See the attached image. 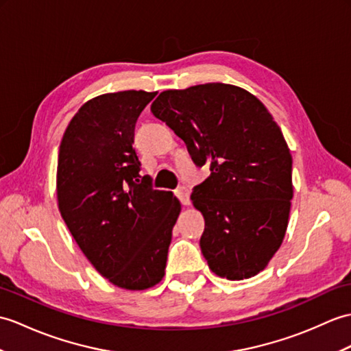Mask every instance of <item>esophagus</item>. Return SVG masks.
<instances>
[{
  "label": "esophagus",
  "instance_id": "esophagus-1",
  "mask_svg": "<svg viewBox=\"0 0 351 351\" xmlns=\"http://www.w3.org/2000/svg\"><path fill=\"white\" fill-rule=\"evenodd\" d=\"M176 195H178V199L181 200V203L182 205H190V191H189V189H186V186H179V189L176 190Z\"/></svg>",
  "mask_w": 351,
  "mask_h": 351
}]
</instances>
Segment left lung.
<instances>
[{
  "label": "left lung",
  "mask_w": 351,
  "mask_h": 351,
  "mask_svg": "<svg viewBox=\"0 0 351 351\" xmlns=\"http://www.w3.org/2000/svg\"><path fill=\"white\" fill-rule=\"evenodd\" d=\"M151 112L195 165L210 167L191 194L210 271L230 281L263 271L281 247L293 197L291 154L265 104L239 86L205 84L162 91Z\"/></svg>",
  "instance_id": "8db88e82"
}]
</instances>
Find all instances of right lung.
Listing matches in <instances>:
<instances>
[{
    "mask_svg": "<svg viewBox=\"0 0 351 351\" xmlns=\"http://www.w3.org/2000/svg\"><path fill=\"white\" fill-rule=\"evenodd\" d=\"M157 93L86 101L65 130L56 170L61 217L91 265L117 287L145 290L165 276L181 203L141 176L133 148L141 112Z\"/></svg>",
    "mask_w": 351,
    "mask_h": 351,
    "instance_id": "1",
    "label": "right lung"
}]
</instances>
